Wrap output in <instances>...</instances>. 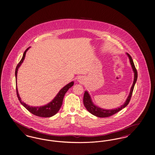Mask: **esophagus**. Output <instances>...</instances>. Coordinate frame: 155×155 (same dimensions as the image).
Returning <instances> with one entry per match:
<instances>
[{"mask_svg":"<svg viewBox=\"0 0 155 155\" xmlns=\"http://www.w3.org/2000/svg\"><path fill=\"white\" fill-rule=\"evenodd\" d=\"M78 81L81 83V82H82L84 81V78H83L82 77H78Z\"/></svg>","mask_w":155,"mask_h":155,"instance_id":"1","label":"esophagus"}]
</instances>
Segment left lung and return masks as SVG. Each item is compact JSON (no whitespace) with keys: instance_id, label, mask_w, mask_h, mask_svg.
Here are the masks:
<instances>
[{"instance_id":"8db88e82","label":"left lung","mask_w":155,"mask_h":155,"mask_svg":"<svg viewBox=\"0 0 155 155\" xmlns=\"http://www.w3.org/2000/svg\"><path fill=\"white\" fill-rule=\"evenodd\" d=\"M127 55H128L129 58L130 64L131 65L133 70L134 73V78L133 84L132 87H131L130 93H129V95L126 101H125V103H124V104L120 106V107H118L116 109H113V110H104V109L101 108L100 107H98L94 105L92 101V100H91L90 95L89 94V93L87 91H85V92L84 93V98H83L84 104V106L85 107V108H87V110L93 115L96 116V117H99V118H107V117H110L112 115L117 113L119 111H120L121 110H122L124 107H126L127 105H128V104L129 103L131 97V95H132V93H133V89H134V87L135 84H136L137 80L138 74H137V71L136 68L134 66V62H133V61L132 59V58L131 57V56L129 54L127 53Z\"/></svg>"}]
</instances>
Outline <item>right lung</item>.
Listing matches in <instances>:
<instances>
[{
    "label": "right lung",
    "instance_id": "right-lung-1",
    "mask_svg": "<svg viewBox=\"0 0 155 155\" xmlns=\"http://www.w3.org/2000/svg\"><path fill=\"white\" fill-rule=\"evenodd\" d=\"M29 48V47L25 50L21 60L20 61V62H19L18 64H17V66L16 67L15 71L16 80H17V71H18V68H19V66H21V64H22V63L24 61V60L25 59L26 52ZM73 84H74V82H71L70 83H69L68 85H66L65 87H63L62 89L59 92V93H58L56 96L52 101H51L47 105L41 106V107H31V106L27 105L24 102H22V100L21 99V98H20V97H19V96L18 89H17V87L16 86L17 95L18 99L19 100L20 103H21V104L23 105L25 108H26L29 111L31 112L32 114L38 116V117H43V118L48 117H48L54 116V115H55L59 111V110H60V108L62 106L63 100V97L64 96L65 93L67 92V91H68L69 88H70L73 85Z\"/></svg>",
    "mask_w": 155,
    "mask_h": 155
}]
</instances>
